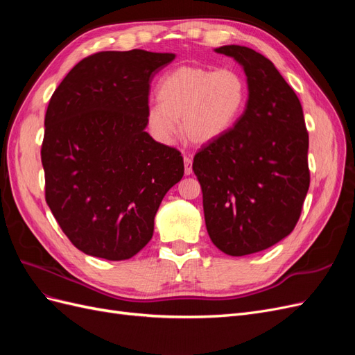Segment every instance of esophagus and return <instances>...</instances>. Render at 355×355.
<instances>
[{"label": "esophagus", "mask_w": 355, "mask_h": 355, "mask_svg": "<svg viewBox=\"0 0 355 355\" xmlns=\"http://www.w3.org/2000/svg\"><path fill=\"white\" fill-rule=\"evenodd\" d=\"M184 166H185V175L192 173V159L189 157L184 158Z\"/></svg>", "instance_id": "1"}]
</instances>
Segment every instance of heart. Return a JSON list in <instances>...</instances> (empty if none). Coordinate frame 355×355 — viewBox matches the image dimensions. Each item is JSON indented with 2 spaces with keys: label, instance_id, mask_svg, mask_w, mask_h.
Returning a JSON list of instances; mask_svg holds the SVG:
<instances>
[{
  "label": "heart",
  "instance_id": "obj_1",
  "mask_svg": "<svg viewBox=\"0 0 355 355\" xmlns=\"http://www.w3.org/2000/svg\"><path fill=\"white\" fill-rule=\"evenodd\" d=\"M158 103L146 111V123L161 144H173L182 130L189 141L209 144L228 133L247 102V84L232 68L179 67L158 83Z\"/></svg>",
  "mask_w": 355,
  "mask_h": 355
}]
</instances>
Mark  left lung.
<instances>
[{
	"label": "left lung",
	"mask_w": 355,
	"mask_h": 355,
	"mask_svg": "<svg viewBox=\"0 0 355 355\" xmlns=\"http://www.w3.org/2000/svg\"><path fill=\"white\" fill-rule=\"evenodd\" d=\"M216 51L244 68L249 99L228 133L201 146L192 170L210 240L245 256L295 230L309 188V141L302 105L270 59L244 46Z\"/></svg>",
	"instance_id": "left-lung-1"
}]
</instances>
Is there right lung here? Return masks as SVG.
I'll list each match as a JSON object with an SVG mask.
<instances>
[{
    "mask_svg": "<svg viewBox=\"0 0 355 355\" xmlns=\"http://www.w3.org/2000/svg\"><path fill=\"white\" fill-rule=\"evenodd\" d=\"M173 59L139 49L94 53L51 96L41 145L46 201L85 254L124 261L141 252L161 200L184 176L178 149L145 132L149 84Z\"/></svg>",
    "mask_w": 355,
    "mask_h": 355,
    "instance_id": "obj_1",
    "label": "right lung"
}]
</instances>
